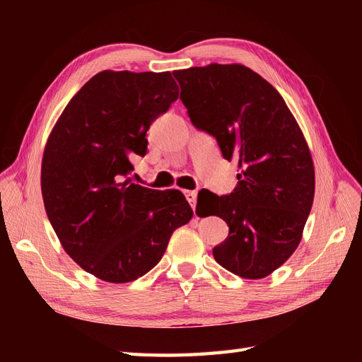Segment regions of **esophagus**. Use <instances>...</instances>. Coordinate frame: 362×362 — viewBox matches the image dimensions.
Masks as SVG:
<instances>
[{"label":"esophagus","mask_w":362,"mask_h":362,"mask_svg":"<svg viewBox=\"0 0 362 362\" xmlns=\"http://www.w3.org/2000/svg\"><path fill=\"white\" fill-rule=\"evenodd\" d=\"M184 194H185V198H187L189 204L192 205V208L194 210V206H196V192H193V190H185Z\"/></svg>","instance_id":"obj_1"}]
</instances>
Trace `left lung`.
<instances>
[{
  "mask_svg": "<svg viewBox=\"0 0 362 362\" xmlns=\"http://www.w3.org/2000/svg\"><path fill=\"white\" fill-rule=\"evenodd\" d=\"M173 76L193 127L238 163L231 193L205 194L213 202L206 216L229 226L214 259L234 275L264 278L298 247L313 206L314 166L302 131L275 87L242 64L213 63Z\"/></svg>",
  "mask_w": 362,
  "mask_h": 362,
  "instance_id": "8db88e82",
  "label": "left lung"
}]
</instances>
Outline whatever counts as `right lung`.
Instances as JSON below:
<instances>
[{"mask_svg":"<svg viewBox=\"0 0 362 362\" xmlns=\"http://www.w3.org/2000/svg\"><path fill=\"white\" fill-rule=\"evenodd\" d=\"M170 72L104 71L64 108L42 160V196L68 255L90 275L124 284L157 266L193 210L180 190L131 182V157L178 100Z\"/></svg>","mask_w":362,"mask_h":362,"instance_id":"obj_1","label":"right lung"}]
</instances>
